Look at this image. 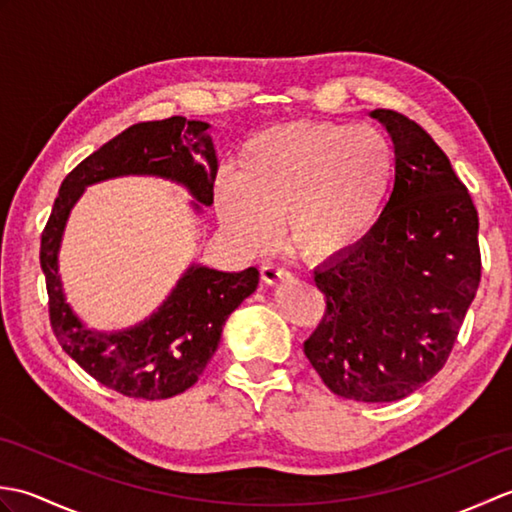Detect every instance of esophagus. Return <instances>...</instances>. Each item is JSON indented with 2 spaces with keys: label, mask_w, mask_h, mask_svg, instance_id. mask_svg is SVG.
Returning a JSON list of instances; mask_svg holds the SVG:
<instances>
[{
  "label": "esophagus",
  "mask_w": 512,
  "mask_h": 512,
  "mask_svg": "<svg viewBox=\"0 0 512 512\" xmlns=\"http://www.w3.org/2000/svg\"><path fill=\"white\" fill-rule=\"evenodd\" d=\"M259 273H262V281H264L266 286H275V284H279V281L290 279L288 270H286V268H279V266H275V264L262 266V270H259Z\"/></svg>",
  "instance_id": "1"
}]
</instances>
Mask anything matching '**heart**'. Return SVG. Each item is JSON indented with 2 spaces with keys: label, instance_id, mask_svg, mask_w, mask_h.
<instances>
[{
  "label": "heart",
  "instance_id": "heart-1",
  "mask_svg": "<svg viewBox=\"0 0 512 512\" xmlns=\"http://www.w3.org/2000/svg\"><path fill=\"white\" fill-rule=\"evenodd\" d=\"M396 178V149L372 125L295 121L255 134L215 180V209L235 242L262 255L286 222L310 264L350 255L374 233Z\"/></svg>",
  "mask_w": 512,
  "mask_h": 512
}]
</instances>
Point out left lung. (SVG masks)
<instances>
[{
    "mask_svg": "<svg viewBox=\"0 0 512 512\" xmlns=\"http://www.w3.org/2000/svg\"><path fill=\"white\" fill-rule=\"evenodd\" d=\"M369 116L394 140V191L365 244L314 270L328 308L303 352L336 396L394 402L447 363L480 286V220L418 123L391 110Z\"/></svg>",
    "mask_w": 512,
    "mask_h": 512,
    "instance_id": "obj_1",
    "label": "left lung"
}]
</instances>
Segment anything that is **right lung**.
Here are the masks:
<instances>
[{
  "mask_svg": "<svg viewBox=\"0 0 512 512\" xmlns=\"http://www.w3.org/2000/svg\"><path fill=\"white\" fill-rule=\"evenodd\" d=\"M215 173L209 123L171 116L127 127L61 182L39 253L50 325L63 352L118 394L162 400L198 383L220 345L226 319L257 290L259 270L250 266L242 273H222L191 264L151 317L127 330H92L65 301L59 275V248L70 211L90 184L121 176H156L182 184L191 193L193 211L202 213V206L213 204Z\"/></svg>",
  "mask_w": 512,
  "mask_h": 512,
  "instance_id": "right-lung-1",
  "label": "right lung"
}]
</instances>
